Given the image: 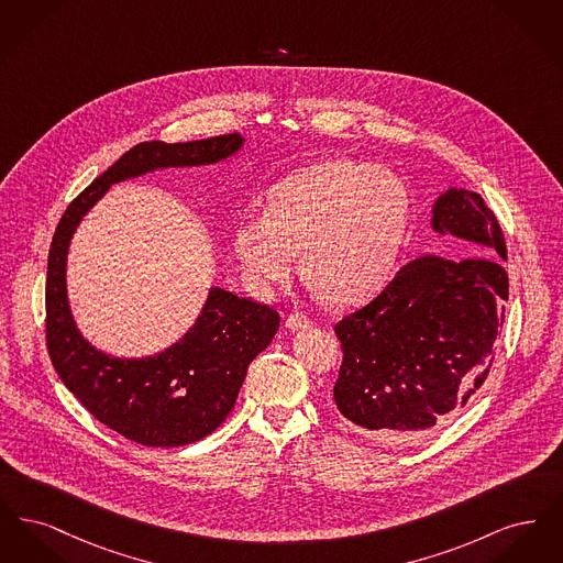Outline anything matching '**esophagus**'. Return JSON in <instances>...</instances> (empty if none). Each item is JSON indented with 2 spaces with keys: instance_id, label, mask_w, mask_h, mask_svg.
Masks as SVG:
<instances>
[{
  "instance_id": "obj_1",
  "label": "esophagus",
  "mask_w": 563,
  "mask_h": 563,
  "mask_svg": "<svg viewBox=\"0 0 563 563\" xmlns=\"http://www.w3.org/2000/svg\"><path fill=\"white\" fill-rule=\"evenodd\" d=\"M287 329L289 331H303V329H310L312 327V321L308 319V317H303V314H299V312H295L291 314L289 319H287Z\"/></svg>"
}]
</instances>
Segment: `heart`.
Returning a JSON list of instances; mask_svg holds the SVG:
<instances>
[{
    "instance_id": "1",
    "label": "heart",
    "mask_w": 563,
    "mask_h": 563,
    "mask_svg": "<svg viewBox=\"0 0 563 563\" xmlns=\"http://www.w3.org/2000/svg\"><path fill=\"white\" fill-rule=\"evenodd\" d=\"M409 196L397 173L363 162H319L269 189L266 214L232 234L242 280L260 297L285 287L299 268L331 299L361 303L379 294L401 260Z\"/></svg>"
}]
</instances>
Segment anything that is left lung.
I'll return each mask as SVG.
<instances>
[{"instance_id": "obj_1", "label": "left lung", "mask_w": 563, "mask_h": 563, "mask_svg": "<svg viewBox=\"0 0 563 563\" xmlns=\"http://www.w3.org/2000/svg\"><path fill=\"white\" fill-rule=\"evenodd\" d=\"M430 228L483 255H420L372 303L333 324L344 350L335 405L361 432L390 443L427 437L482 388L509 299L505 236L477 191L439 194Z\"/></svg>"}]
</instances>
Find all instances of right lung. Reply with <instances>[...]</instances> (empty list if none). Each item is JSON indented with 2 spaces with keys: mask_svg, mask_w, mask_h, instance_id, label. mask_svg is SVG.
Listing matches in <instances>:
<instances>
[{
  "mask_svg": "<svg viewBox=\"0 0 563 563\" xmlns=\"http://www.w3.org/2000/svg\"><path fill=\"white\" fill-rule=\"evenodd\" d=\"M244 141L234 133L188 143H139L81 191L54 232L46 280V342L54 369L99 422L134 443L179 448L211 434L232 411L251 361L268 349L280 317L213 285L194 324L168 349L113 356L92 346L74 319L69 246L81 219L111 186L164 168L228 161Z\"/></svg>",
  "mask_w": 563,
  "mask_h": 563,
  "instance_id": "1",
  "label": "right lung"
}]
</instances>
